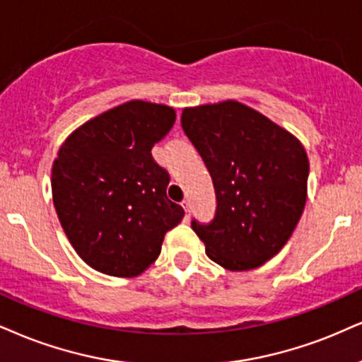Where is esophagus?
Returning a JSON list of instances; mask_svg holds the SVG:
<instances>
[{"mask_svg":"<svg viewBox=\"0 0 362 362\" xmlns=\"http://www.w3.org/2000/svg\"><path fill=\"white\" fill-rule=\"evenodd\" d=\"M182 204V208H185V211H186V220H189V202H186V199H185V202H182L181 203Z\"/></svg>","mask_w":362,"mask_h":362,"instance_id":"esophagus-1","label":"esophagus"}]
</instances>
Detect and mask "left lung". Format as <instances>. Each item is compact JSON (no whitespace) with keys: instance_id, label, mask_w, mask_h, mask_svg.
Listing matches in <instances>:
<instances>
[{"instance_id":"obj_1","label":"left lung","mask_w":362,"mask_h":362,"mask_svg":"<svg viewBox=\"0 0 362 362\" xmlns=\"http://www.w3.org/2000/svg\"><path fill=\"white\" fill-rule=\"evenodd\" d=\"M181 126L216 194L213 220H193L191 228L223 269H257L284 248L304 211L309 180L304 146L235 100L185 109Z\"/></svg>"}]
</instances>
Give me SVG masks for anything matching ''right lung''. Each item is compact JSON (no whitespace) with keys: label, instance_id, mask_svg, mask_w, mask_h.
<instances>
[{"label":"right lung","instance_id":"1","mask_svg":"<svg viewBox=\"0 0 362 362\" xmlns=\"http://www.w3.org/2000/svg\"><path fill=\"white\" fill-rule=\"evenodd\" d=\"M174 120L171 107L131 100L88 120L58 151L53 204L92 269L129 279L142 274L185 216L166 196L169 173L151 154Z\"/></svg>","mask_w":362,"mask_h":362}]
</instances>
